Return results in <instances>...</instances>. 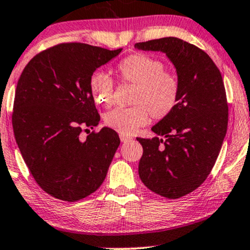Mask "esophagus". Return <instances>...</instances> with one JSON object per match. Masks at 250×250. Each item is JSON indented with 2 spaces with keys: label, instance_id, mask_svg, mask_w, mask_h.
<instances>
[{
  "label": "esophagus",
  "instance_id": "obj_1",
  "mask_svg": "<svg viewBox=\"0 0 250 250\" xmlns=\"http://www.w3.org/2000/svg\"><path fill=\"white\" fill-rule=\"evenodd\" d=\"M120 139H121L122 142H128V141H130L131 137L125 136V135H120Z\"/></svg>",
  "mask_w": 250,
  "mask_h": 250
}]
</instances>
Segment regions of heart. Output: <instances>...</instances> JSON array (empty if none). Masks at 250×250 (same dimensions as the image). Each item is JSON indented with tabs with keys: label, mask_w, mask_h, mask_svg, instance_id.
<instances>
[{
	"label": "heart",
	"mask_w": 250,
	"mask_h": 250,
	"mask_svg": "<svg viewBox=\"0 0 250 250\" xmlns=\"http://www.w3.org/2000/svg\"><path fill=\"white\" fill-rule=\"evenodd\" d=\"M116 75L123 84L134 85L130 107L116 108L105 114L104 125L121 135H131L148 123L150 116L162 121L176 109L181 97V80L166 69L159 57L146 53L131 54L116 64ZM90 91L97 104L110 107L114 100V81L102 73L90 77Z\"/></svg>",
	"instance_id": "obj_1"
}]
</instances>
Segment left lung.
<instances>
[{
  "mask_svg": "<svg viewBox=\"0 0 250 250\" xmlns=\"http://www.w3.org/2000/svg\"><path fill=\"white\" fill-rule=\"evenodd\" d=\"M142 50L166 53L181 80L177 107L151 128L159 136L141 139L140 179L167 199L185 196L205 182L222 147L228 102L219 68L206 51L177 37L135 43Z\"/></svg>",
  "mask_w": 250,
  "mask_h": 250,
  "instance_id": "1",
  "label": "left lung"
}]
</instances>
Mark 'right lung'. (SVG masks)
Here are the masks:
<instances>
[{"mask_svg":"<svg viewBox=\"0 0 250 250\" xmlns=\"http://www.w3.org/2000/svg\"><path fill=\"white\" fill-rule=\"evenodd\" d=\"M121 50L60 43L34 56L20 76L14 135L34 180L55 199L82 200L105 179L119 135L107 127L93 130L85 140L81 134L100 122L90 77Z\"/></svg>","mask_w":250,"mask_h":250,"instance_id":"1","label":"right lung"}]
</instances>
